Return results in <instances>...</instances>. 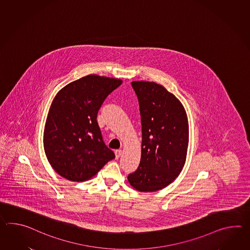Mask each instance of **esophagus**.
Instances as JSON below:
<instances>
[{
	"instance_id": "esophagus-1",
	"label": "esophagus",
	"mask_w": 250,
	"mask_h": 250,
	"mask_svg": "<svg viewBox=\"0 0 250 250\" xmlns=\"http://www.w3.org/2000/svg\"><path fill=\"white\" fill-rule=\"evenodd\" d=\"M123 150L121 149H119V150H117L115 151V154H116V158L118 159L120 156L122 155Z\"/></svg>"
}]
</instances>
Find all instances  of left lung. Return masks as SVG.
<instances>
[{
  "label": "left lung",
  "instance_id": "left-lung-1",
  "mask_svg": "<svg viewBox=\"0 0 250 250\" xmlns=\"http://www.w3.org/2000/svg\"><path fill=\"white\" fill-rule=\"evenodd\" d=\"M142 123V155L127 179L139 192L165 188L183 168L188 147V120L182 103L162 85L136 81Z\"/></svg>",
  "mask_w": 250,
  "mask_h": 250
}]
</instances>
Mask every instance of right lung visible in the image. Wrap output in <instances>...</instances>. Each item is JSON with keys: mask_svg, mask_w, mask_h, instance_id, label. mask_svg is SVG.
I'll return each mask as SVG.
<instances>
[{"mask_svg": "<svg viewBox=\"0 0 250 250\" xmlns=\"http://www.w3.org/2000/svg\"><path fill=\"white\" fill-rule=\"evenodd\" d=\"M122 83L90 74L67 84L56 95L43 143L47 161L62 178L86 181L115 158L103 142L97 116L105 98Z\"/></svg>", "mask_w": 250, "mask_h": 250, "instance_id": "obj_1", "label": "right lung"}]
</instances>
